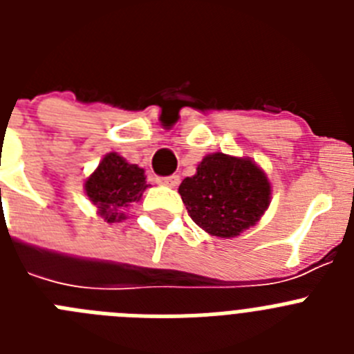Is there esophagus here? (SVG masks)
I'll return each instance as SVG.
<instances>
[{
  "mask_svg": "<svg viewBox=\"0 0 354 354\" xmlns=\"http://www.w3.org/2000/svg\"><path fill=\"white\" fill-rule=\"evenodd\" d=\"M179 175H168V177H156V183L161 184V186L175 187L179 184Z\"/></svg>",
  "mask_w": 354,
  "mask_h": 354,
  "instance_id": "1",
  "label": "esophagus"
}]
</instances>
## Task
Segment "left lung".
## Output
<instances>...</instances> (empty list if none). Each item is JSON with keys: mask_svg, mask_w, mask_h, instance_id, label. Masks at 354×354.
I'll return each mask as SVG.
<instances>
[{"mask_svg": "<svg viewBox=\"0 0 354 354\" xmlns=\"http://www.w3.org/2000/svg\"><path fill=\"white\" fill-rule=\"evenodd\" d=\"M179 193L198 227L211 236L234 237L261 220L270 205L271 186L252 159L216 152L180 183Z\"/></svg>", "mask_w": 354, "mask_h": 354, "instance_id": "obj_1", "label": "left lung"}]
</instances>
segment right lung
Returning a JSON list of instances; mask_svg holds the SVG:
<instances>
[{
  "instance_id": "add662e5",
  "label": "right lung",
  "mask_w": 354,
  "mask_h": 354,
  "mask_svg": "<svg viewBox=\"0 0 354 354\" xmlns=\"http://www.w3.org/2000/svg\"><path fill=\"white\" fill-rule=\"evenodd\" d=\"M147 187L143 168L129 165L115 152H109L84 183L88 198L109 223L124 220L122 209L140 200Z\"/></svg>"
}]
</instances>
